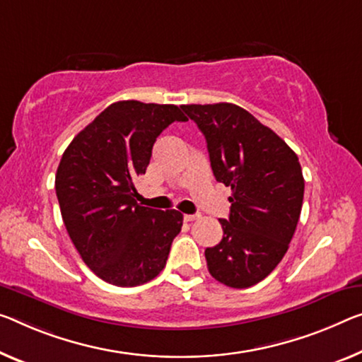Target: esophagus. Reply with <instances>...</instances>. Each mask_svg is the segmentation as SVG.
<instances>
[{
	"label": "esophagus",
	"mask_w": 362,
	"mask_h": 362,
	"mask_svg": "<svg viewBox=\"0 0 362 362\" xmlns=\"http://www.w3.org/2000/svg\"><path fill=\"white\" fill-rule=\"evenodd\" d=\"M199 218V215H185V221H194V220H197Z\"/></svg>",
	"instance_id": "esophagus-1"
}]
</instances>
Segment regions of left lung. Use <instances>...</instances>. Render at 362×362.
Masks as SVG:
<instances>
[{
	"instance_id": "8db88e82",
	"label": "left lung",
	"mask_w": 362,
	"mask_h": 362,
	"mask_svg": "<svg viewBox=\"0 0 362 362\" xmlns=\"http://www.w3.org/2000/svg\"><path fill=\"white\" fill-rule=\"evenodd\" d=\"M181 108L205 136L215 180L231 187L223 238L205 249L210 275L230 288L254 286L280 264L296 231L304 197L298 155L238 105Z\"/></svg>"
}]
</instances>
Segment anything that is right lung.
Returning <instances> with one entry per match:
<instances>
[{"label": "right lung", "instance_id": "add662e5", "mask_svg": "<svg viewBox=\"0 0 362 362\" xmlns=\"http://www.w3.org/2000/svg\"><path fill=\"white\" fill-rule=\"evenodd\" d=\"M175 121H187L176 105L111 103L61 157L54 189L64 226L88 269L111 285L153 280L181 231L182 214L142 207L134 186L157 137Z\"/></svg>", "mask_w": 362, "mask_h": 362}]
</instances>
